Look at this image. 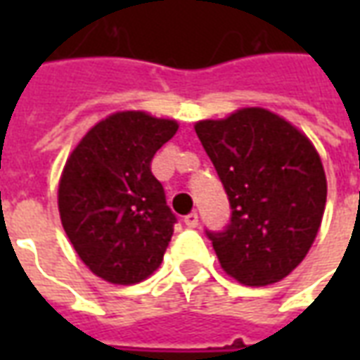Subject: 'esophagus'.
Segmentation results:
<instances>
[{"instance_id":"obj_1","label":"esophagus","mask_w":360,"mask_h":360,"mask_svg":"<svg viewBox=\"0 0 360 360\" xmlns=\"http://www.w3.org/2000/svg\"><path fill=\"white\" fill-rule=\"evenodd\" d=\"M183 221H185V226L187 227H196L198 226V214H196V212H191V214H187V216H185V219H183Z\"/></svg>"}]
</instances>
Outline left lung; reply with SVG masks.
<instances>
[{
	"mask_svg": "<svg viewBox=\"0 0 360 360\" xmlns=\"http://www.w3.org/2000/svg\"><path fill=\"white\" fill-rule=\"evenodd\" d=\"M226 188L231 216L206 229L221 268L245 285H270L307 257L324 216L326 175L310 141L262 108L195 125Z\"/></svg>",
	"mask_w": 360,
	"mask_h": 360,
	"instance_id": "1",
	"label": "left lung"
}]
</instances>
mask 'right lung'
<instances>
[{"instance_id": "1", "label": "right lung", "mask_w": 360, "mask_h": 360, "mask_svg": "<svg viewBox=\"0 0 360 360\" xmlns=\"http://www.w3.org/2000/svg\"><path fill=\"white\" fill-rule=\"evenodd\" d=\"M175 133L172 119L119 111L92 127L67 160L59 216L98 278L131 285L162 264L177 218L150 165Z\"/></svg>"}]
</instances>
